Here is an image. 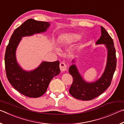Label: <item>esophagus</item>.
<instances>
[{
    "label": "esophagus",
    "instance_id": "esophagus-1",
    "mask_svg": "<svg viewBox=\"0 0 124 124\" xmlns=\"http://www.w3.org/2000/svg\"><path fill=\"white\" fill-rule=\"evenodd\" d=\"M60 70L62 71V72H64V71L67 70V65L64 62H61L60 64Z\"/></svg>",
    "mask_w": 124,
    "mask_h": 124
}]
</instances>
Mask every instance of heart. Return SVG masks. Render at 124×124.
Returning <instances> with one entry per match:
<instances>
[{"label":"heart","instance_id":"heart-1","mask_svg":"<svg viewBox=\"0 0 124 124\" xmlns=\"http://www.w3.org/2000/svg\"><path fill=\"white\" fill-rule=\"evenodd\" d=\"M80 38V35L76 33H68L64 34L61 38L60 41L62 44L65 45H70L74 42L78 40Z\"/></svg>","mask_w":124,"mask_h":124}]
</instances>
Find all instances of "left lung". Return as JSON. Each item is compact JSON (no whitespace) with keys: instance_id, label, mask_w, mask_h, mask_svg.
Segmentation results:
<instances>
[{"instance_id":"left-lung-1","label":"left lung","mask_w":124,"mask_h":124,"mask_svg":"<svg viewBox=\"0 0 124 124\" xmlns=\"http://www.w3.org/2000/svg\"><path fill=\"white\" fill-rule=\"evenodd\" d=\"M101 35L96 41L97 44H105L108 49V59L106 70L102 76L96 82L86 83L80 76L74 64L70 66L69 73L73 77V83L70 93L76 99L89 101L99 96L110 85L116 66V57L114 42L112 38L102 26Z\"/></svg>"}]
</instances>
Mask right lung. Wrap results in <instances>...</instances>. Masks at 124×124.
Instances as JSON below:
<instances>
[{
	"label": "right lung",
	"mask_w": 124,
	"mask_h": 124,
	"mask_svg": "<svg viewBox=\"0 0 124 124\" xmlns=\"http://www.w3.org/2000/svg\"><path fill=\"white\" fill-rule=\"evenodd\" d=\"M49 26L47 22L32 18L27 20L15 30L6 49L5 66L7 78L17 91L27 97L37 98L45 93L51 79L60 74V62H44L36 70L25 72L16 62V47L21 37L45 32Z\"/></svg>",
	"instance_id": "obj_1"
}]
</instances>
